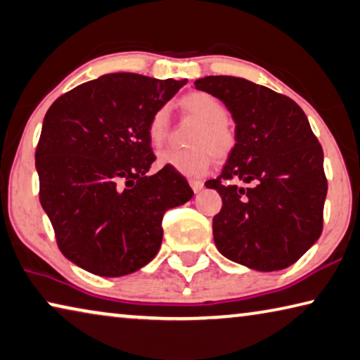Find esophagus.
Wrapping results in <instances>:
<instances>
[{
  "label": "esophagus",
  "mask_w": 360,
  "mask_h": 360,
  "mask_svg": "<svg viewBox=\"0 0 360 360\" xmlns=\"http://www.w3.org/2000/svg\"><path fill=\"white\" fill-rule=\"evenodd\" d=\"M189 184L192 187V191L195 192V193L200 192L203 189V182L198 181V179H189Z\"/></svg>",
  "instance_id": "1"
}]
</instances>
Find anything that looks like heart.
<instances>
[{"instance_id": "obj_1", "label": "heart", "mask_w": 360, "mask_h": 360, "mask_svg": "<svg viewBox=\"0 0 360 360\" xmlns=\"http://www.w3.org/2000/svg\"><path fill=\"white\" fill-rule=\"evenodd\" d=\"M179 105L184 113L200 122L195 129L191 146L192 149H167L158 153V167L171 168L179 174L198 178L211 167V160H227L237 147V133L227 120L224 102L207 91H192L182 96ZM169 129V115L167 107L153 112L147 124V134L153 146L163 144Z\"/></svg>"}]
</instances>
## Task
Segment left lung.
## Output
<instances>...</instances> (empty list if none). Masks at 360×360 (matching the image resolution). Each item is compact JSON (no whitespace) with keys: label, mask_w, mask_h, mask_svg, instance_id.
Listing matches in <instances>:
<instances>
[{"label":"left lung","mask_w":360,"mask_h":360,"mask_svg":"<svg viewBox=\"0 0 360 360\" xmlns=\"http://www.w3.org/2000/svg\"><path fill=\"white\" fill-rule=\"evenodd\" d=\"M193 84L224 102L236 122V150L207 182L222 198L213 218L216 248L255 271L292 266L321 237L327 197L322 146L307 117L287 96L245 78Z\"/></svg>","instance_id":"obj_1"}]
</instances>
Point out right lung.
<instances>
[{"label": "right lung", "mask_w": 360, "mask_h": 360, "mask_svg": "<svg viewBox=\"0 0 360 360\" xmlns=\"http://www.w3.org/2000/svg\"><path fill=\"white\" fill-rule=\"evenodd\" d=\"M187 79L108 73L62 94L43 120L35 165L39 202L73 264L122 277L155 258L163 214L193 192L155 162L147 124Z\"/></svg>", "instance_id": "right-lung-1"}]
</instances>
